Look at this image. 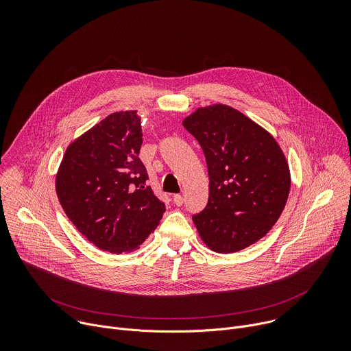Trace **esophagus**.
<instances>
[{
    "mask_svg": "<svg viewBox=\"0 0 351 351\" xmlns=\"http://www.w3.org/2000/svg\"><path fill=\"white\" fill-rule=\"evenodd\" d=\"M173 204L178 206V207H180V206L183 204V195L175 194V195H173Z\"/></svg>",
    "mask_w": 351,
    "mask_h": 351,
    "instance_id": "obj_1",
    "label": "esophagus"
}]
</instances>
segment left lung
I'll use <instances>...</instances> for the list:
<instances>
[{
  "instance_id": "8db88e82",
  "label": "left lung",
  "mask_w": 351,
  "mask_h": 351,
  "mask_svg": "<svg viewBox=\"0 0 351 351\" xmlns=\"http://www.w3.org/2000/svg\"><path fill=\"white\" fill-rule=\"evenodd\" d=\"M202 145L210 175L208 204L193 217L215 253L230 254L264 237L279 219L290 191V169L280 145L240 111L214 104L183 119Z\"/></svg>"
}]
</instances>
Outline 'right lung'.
I'll return each mask as SVG.
<instances>
[{
	"instance_id": "1",
	"label": "right lung",
	"mask_w": 351,
	"mask_h": 351,
	"mask_svg": "<svg viewBox=\"0 0 351 351\" xmlns=\"http://www.w3.org/2000/svg\"><path fill=\"white\" fill-rule=\"evenodd\" d=\"M137 111H118L68 145L56 175L60 203L95 247L130 253L158 226L165 206L145 186Z\"/></svg>"
}]
</instances>
